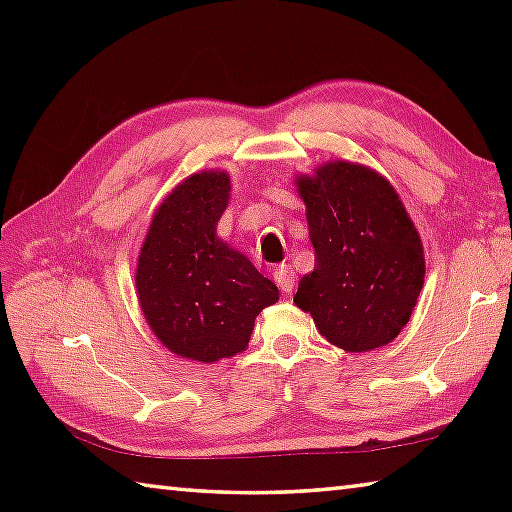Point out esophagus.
I'll use <instances>...</instances> for the list:
<instances>
[{
	"mask_svg": "<svg viewBox=\"0 0 512 512\" xmlns=\"http://www.w3.org/2000/svg\"><path fill=\"white\" fill-rule=\"evenodd\" d=\"M273 279H275V284L284 292H292V288H295V281H297L295 279V270H292L286 264H281V266H277L273 270Z\"/></svg>",
	"mask_w": 512,
	"mask_h": 512,
	"instance_id": "esophagus-1",
	"label": "esophagus"
}]
</instances>
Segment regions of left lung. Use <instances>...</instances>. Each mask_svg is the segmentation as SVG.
I'll return each mask as SVG.
<instances>
[{"label": "left lung", "instance_id": "left-lung-1", "mask_svg": "<svg viewBox=\"0 0 512 512\" xmlns=\"http://www.w3.org/2000/svg\"><path fill=\"white\" fill-rule=\"evenodd\" d=\"M297 187L308 206L314 270L295 303L345 352H367L405 328L424 284L416 226L376 171L330 162Z\"/></svg>", "mask_w": 512, "mask_h": 512}]
</instances>
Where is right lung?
<instances>
[{
    "label": "right lung",
    "mask_w": 512,
    "mask_h": 512,
    "mask_svg": "<svg viewBox=\"0 0 512 512\" xmlns=\"http://www.w3.org/2000/svg\"><path fill=\"white\" fill-rule=\"evenodd\" d=\"M228 191L220 171L178 184L156 211L138 257L145 319L167 350L189 361L242 352L257 314L279 299L273 281L215 235Z\"/></svg>",
    "instance_id": "right-lung-1"
}]
</instances>
